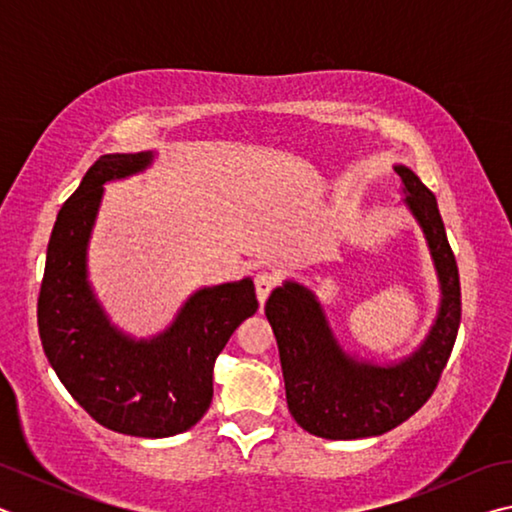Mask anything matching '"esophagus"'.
Returning <instances> with one entry per match:
<instances>
[{"label": "esophagus", "instance_id": "esophagus-1", "mask_svg": "<svg viewBox=\"0 0 512 512\" xmlns=\"http://www.w3.org/2000/svg\"><path fill=\"white\" fill-rule=\"evenodd\" d=\"M275 282H277V277L273 273H268V271H262V273L255 275V291H257L259 305H264L268 293H271L273 287H275Z\"/></svg>", "mask_w": 512, "mask_h": 512}]
</instances>
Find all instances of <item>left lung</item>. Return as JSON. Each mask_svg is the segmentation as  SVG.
I'll list each match as a JSON object with an SVG mask.
<instances>
[{
  "label": "left lung",
  "instance_id": "1",
  "mask_svg": "<svg viewBox=\"0 0 512 512\" xmlns=\"http://www.w3.org/2000/svg\"><path fill=\"white\" fill-rule=\"evenodd\" d=\"M404 205L422 228L438 275L440 307L427 339L397 363L359 361L336 341L316 293L287 280L266 300L287 388L302 429L327 440L381 436L409 420L436 391L461 325V282L433 196L415 173L395 164Z\"/></svg>",
  "mask_w": 512,
  "mask_h": 512
}]
</instances>
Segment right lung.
I'll return each instance as SVG.
<instances>
[{"label": "right lung", "mask_w": 512, "mask_h": 512, "mask_svg": "<svg viewBox=\"0 0 512 512\" xmlns=\"http://www.w3.org/2000/svg\"><path fill=\"white\" fill-rule=\"evenodd\" d=\"M153 151L103 155L56 216L38 298L51 368L103 427L137 438L183 433L210 409L212 372L232 332L259 302L250 277L198 289L153 339L110 323L88 280V244L103 185L151 167Z\"/></svg>", "instance_id": "right-lung-1"}]
</instances>
